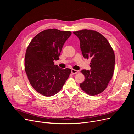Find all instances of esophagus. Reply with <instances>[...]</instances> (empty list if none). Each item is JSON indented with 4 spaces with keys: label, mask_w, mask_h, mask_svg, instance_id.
Instances as JSON below:
<instances>
[{
    "label": "esophagus",
    "mask_w": 134,
    "mask_h": 134,
    "mask_svg": "<svg viewBox=\"0 0 134 134\" xmlns=\"http://www.w3.org/2000/svg\"><path fill=\"white\" fill-rule=\"evenodd\" d=\"M78 72H79L78 70H75V69H72L71 70V73L72 74H77Z\"/></svg>",
    "instance_id": "esophagus-1"
}]
</instances>
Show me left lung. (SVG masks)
<instances>
[{"label": "left lung", "mask_w": 134, "mask_h": 134, "mask_svg": "<svg viewBox=\"0 0 134 134\" xmlns=\"http://www.w3.org/2000/svg\"><path fill=\"white\" fill-rule=\"evenodd\" d=\"M79 38L85 59H90L91 70L81 72L85 76L80 87L86 94L94 96L103 92L112 78L115 56L106 38L99 32L84 29L74 32Z\"/></svg>", "instance_id": "8db88e82"}]
</instances>
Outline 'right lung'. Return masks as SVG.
Segmentation results:
<instances>
[{"label": "right lung", "mask_w": 134, "mask_h": 134, "mask_svg": "<svg viewBox=\"0 0 134 134\" xmlns=\"http://www.w3.org/2000/svg\"><path fill=\"white\" fill-rule=\"evenodd\" d=\"M69 31L55 29L44 30L36 35L29 44L25 55V70L30 83L40 94L51 97L62 88L71 73L54 64L62 48L70 36Z\"/></svg>", "instance_id": "1"}]
</instances>
